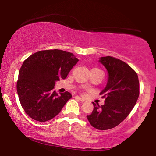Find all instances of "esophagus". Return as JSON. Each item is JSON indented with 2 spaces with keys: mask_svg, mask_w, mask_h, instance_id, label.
Segmentation results:
<instances>
[{
  "mask_svg": "<svg viewBox=\"0 0 156 156\" xmlns=\"http://www.w3.org/2000/svg\"><path fill=\"white\" fill-rule=\"evenodd\" d=\"M75 98H76V99H78L79 100H80V101H82V102H84V101H85V99H83V98L80 97H79V96H76Z\"/></svg>",
  "mask_w": 156,
  "mask_h": 156,
  "instance_id": "1",
  "label": "esophagus"
}]
</instances>
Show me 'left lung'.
<instances>
[{"label":"left lung","instance_id":"8db88e82","mask_svg":"<svg viewBox=\"0 0 156 156\" xmlns=\"http://www.w3.org/2000/svg\"><path fill=\"white\" fill-rule=\"evenodd\" d=\"M99 62L107 70V83L100 94L105 98L104 105L92 102L94 109L87 116L95 129L107 130L116 127L130 114L139 96L136 72L124 62L114 57H100Z\"/></svg>","mask_w":156,"mask_h":156}]
</instances>
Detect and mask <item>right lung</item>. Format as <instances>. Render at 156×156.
Listing matches in <instances>:
<instances>
[{"label":"right lung","instance_id":"obj_1","mask_svg":"<svg viewBox=\"0 0 156 156\" xmlns=\"http://www.w3.org/2000/svg\"><path fill=\"white\" fill-rule=\"evenodd\" d=\"M78 61L71 52L48 50L34 53L23 62L17 91L21 106L31 119L44 122L61 112L72 94H57L55 83L65 80Z\"/></svg>","mask_w":156,"mask_h":156}]
</instances>
